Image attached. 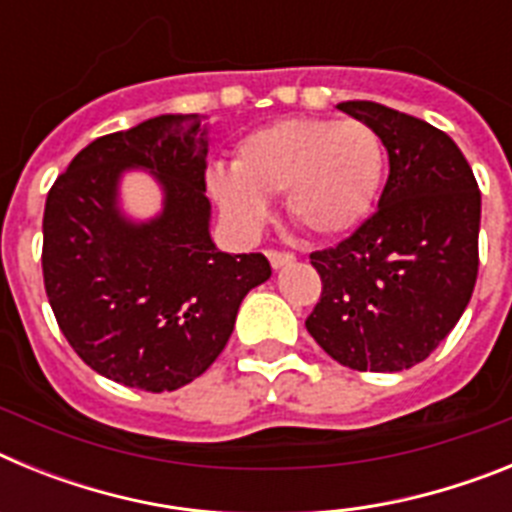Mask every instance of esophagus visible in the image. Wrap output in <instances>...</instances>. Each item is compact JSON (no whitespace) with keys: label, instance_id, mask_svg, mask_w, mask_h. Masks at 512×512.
Listing matches in <instances>:
<instances>
[{"label":"esophagus","instance_id":"esophagus-1","mask_svg":"<svg viewBox=\"0 0 512 512\" xmlns=\"http://www.w3.org/2000/svg\"><path fill=\"white\" fill-rule=\"evenodd\" d=\"M266 256H269V264L274 266V269H282V266L292 264L295 261V253H289V251H266Z\"/></svg>","mask_w":512,"mask_h":512}]
</instances>
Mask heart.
Returning <instances> with one entry per match:
<instances>
[{"mask_svg":"<svg viewBox=\"0 0 512 512\" xmlns=\"http://www.w3.org/2000/svg\"><path fill=\"white\" fill-rule=\"evenodd\" d=\"M384 174V146L364 120L295 117L253 130L235 146L233 169L215 166L207 189L230 225L251 235L269 215L266 197L320 238L348 233L369 215Z\"/></svg>","mask_w":512,"mask_h":512,"instance_id":"heart-1","label":"heart"}]
</instances>
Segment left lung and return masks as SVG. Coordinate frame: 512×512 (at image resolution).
<instances>
[{
  "label": "left lung",
  "instance_id": "8db88e82",
  "mask_svg": "<svg viewBox=\"0 0 512 512\" xmlns=\"http://www.w3.org/2000/svg\"><path fill=\"white\" fill-rule=\"evenodd\" d=\"M338 110L377 130L390 176L372 217L310 253L323 292L305 325L348 369L402 372L436 351L472 300L482 197L443 130L364 99Z\"/></svg>",
  "mask_w": 512,
  "mask_h": 512
}]
</instances>
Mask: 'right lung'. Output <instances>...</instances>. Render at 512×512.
I'll return each instance as SVG.
<instances>
[{"mask_svg":"<svg viewBox=\"0 0 512 512\" xmlns=\"http://www.w3.org/2000/svg\"><path fill=\"white\" fill-rule=\"evenodd\" d=\"M128 168L165 189L146 224L119 210ZM205 169L202 117L158 115L89 143L48 192L45 295L81 361L112 382L171 392L205 374L243 297L271 277L264 253L215 248Z\"/></svg>","mask_w":512,"mask_h":512,"instance_id":"obj_1","label":"right lung"}]
</instances>
